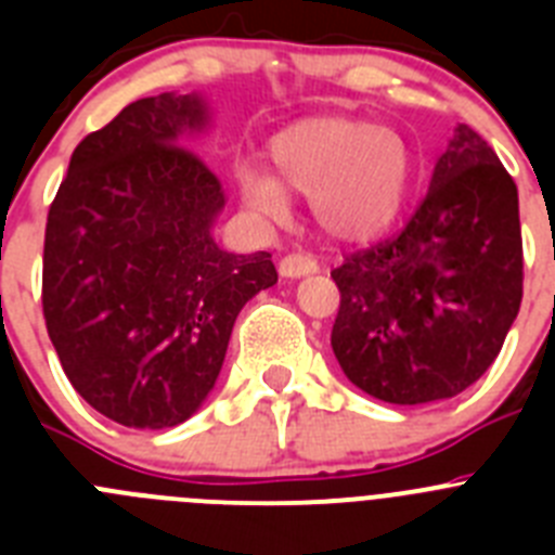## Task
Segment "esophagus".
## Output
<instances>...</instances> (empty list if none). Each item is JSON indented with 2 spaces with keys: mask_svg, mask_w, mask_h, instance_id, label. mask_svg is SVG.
<instances>
[{
  "mask_svg": "<svg viewBox=\"0 0 555 555\" xmlns=\"http://www.w3.org/2000/svg\"><path fill=\"white\" fill-rule=\"evenodd\" d=\"M281 274L283 278H306V274H313L320 272V263L313 261L311 255H286L281 261Z\"/></svg>",
  "mask_w": 555,
  "mask_h": 555,
  "instance_id": "1",
  "label": "esophagus"
}]
</instances>
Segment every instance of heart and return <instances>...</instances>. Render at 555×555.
<instances>
[{
  "label": "heart",
  "mask_w": 555,
  "mask_h": 555,
  "mask_svg": "<svg viewBox=\"0 0 555 555\" xmlns=\"http://www.w3.org/2000/svg\"><path fill=\"white\" fill-rule=\"evenodd\" d=\"M272 171L235 169L244 205L269 222L288 217V191L311 199L313 219L336 242H370L395 224L411 185V150L389 127L350 116H320L278 132Z\"/></svg>",
  "instance_id": "b5f03b06"
}]
</instances>
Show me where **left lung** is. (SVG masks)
Segmentation results:
<instances>
[{
  "label": "left lung",
  "mask_w": 555,
  "mask_h": 555,
  "mask_svg": "<svg viewBox=\"0 0 555 555\" xmlns=\"http://www.w3.org/2000/svg\"><path fill=\"white\" fill-rule=\"evenodd\" d=\"M331 278L341 292L331 345L352 386L395 405L461 395L492 366L522 302L512 175L455 125L403 233Z\"/></svg>",
  "instance_id": "left-lung-1"
}]
</instances>
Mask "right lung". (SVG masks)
I'll return each mask as SVG.
<instances>
[{
    "instance_id": "1",
    "label": "right lung",
    "mask_w": 555,
    "mask_h": 555,
    "mask_svg": "<svg viewBox=\"0 0 555 555\" xmlns=\"http://www.w3.org/2000/svg\"><path fill=\"white\" fill-rule=\"evenodd\" d=\"M210 130L203 94L144 96L68 160L43 238V320L91 409L175 428L217 384L235 317L278 283L272 255L228 253L217 175L185 150Z\"/></svg>"
}]
</instances>
